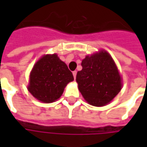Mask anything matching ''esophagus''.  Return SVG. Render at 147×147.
Listing matches in <instances>:
<instances>
[{"mask_svg":"<svg viewBox=\"0 0 147 147\" xmlns=\"http://www.w3.org/2000/svg\"><path fill=\"white\" fill-rule=\"evenodd\" d=\"M72 74H73L74 79H75V80H76V74H77V71H74L73 72H72Z\"/></svg>","mask_w":147,"mask_h":147,"instance_id":"esophagus-1","label":"esophagus"}]
</instances>
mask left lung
I'll return each mask as SVG.
<instances>
[{
    "mask_svg": "<svg viewBox=\"0 0 147 147\" xmlns=\"http://www.w3.org/2000/svg\"><path fill=\"white\" fill-rule=\"evenodd\" d=\"M83 69L77 72L76 82L84 99L94 106L110 102L121 90V78L113 58L107 52L86 56Z\"/></svg>",
    "mask_w": 147,
    "mask_h": 147,
    "instance_id": "1",
    "label": "left lung"
}]
</instances>
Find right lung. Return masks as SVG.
Wrapping results in <instances>:
<instances>
[{
	"label": "right lung",
	"mask_w": 147,
	"mask_h": 147,
	"mask_svg": "<svg viewBox=\"0 0 147 147\" xmlns=\"http://www.w3.org/2000/svg\"><path fill=\"white\" fill-rule=\"evenodd\" d=\"M73 80L71 71L57 55H45L30 72L28 90L39 101L50 103L57 100L66 85Z\"/></svg>",
	"instance_id": "obj_1"
}]
</instances>
